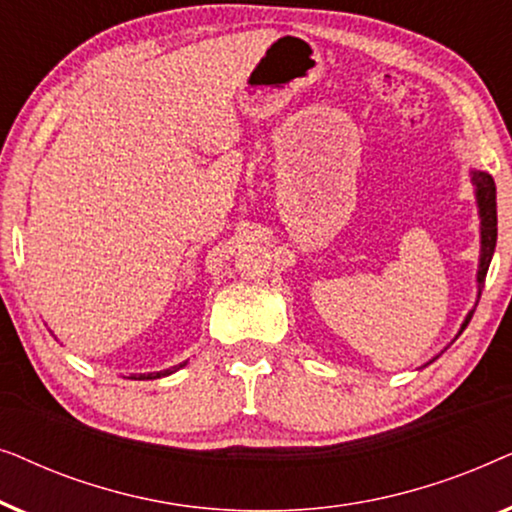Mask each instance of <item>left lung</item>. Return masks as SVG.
I'll return each instance as SVG.
<instances>
[{"label": "left lung", "mask_w": 512, "mask_h": 512, "mask_svg": "<svg viewBox=\"0 0 512 512\" xmlns=\"http://www.w3.org/2000/svg\"><path fill=\"white\" fill-rule=\"evenodd\" d=\"M471 181L475 186V200H478V212H480V244H482L480 265H478V300H480L482 286H485V277H487L489 263H492L494 247H496V186H494V179L489 177L487 172H478V170H471ZM473 312L475 310L466 314L464 324H461V331L468 326Z\"/></svg>", "instance_id": "left-lung-1"}]
</instances>
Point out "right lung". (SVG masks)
Returning <instances> with one entry per match:
<instances>
[{
    "instance_id": "add662e5",
    "label": "right lung",
    "mask_w": 512,
    "mask_h": 512,
    "mask_svg": "<svg viewBox=\"0 0 512 512\" xmlns=\"http://www.w3.org/2000/svg\"><path fill=\"white\" fill-rule=\"evenodd\" d=\"M184 366H186V361H184V363H179V366H172V368H167V370H160V373H149V375H132L130 380H158V377L172 375L174 370H179V368H184Z\"/></svg>"
}]
</instances>
